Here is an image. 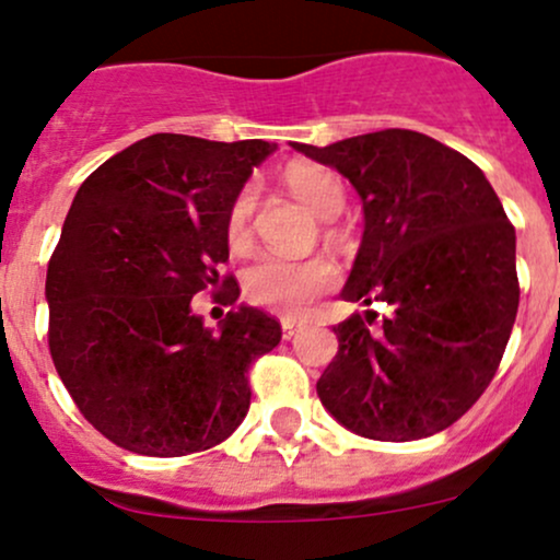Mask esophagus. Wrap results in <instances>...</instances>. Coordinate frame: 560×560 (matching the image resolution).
<instances>
[{"instance_id": "esophagus-1", "label": "esophagus", "mask_w": 560, "mask_h": 560, "mask_svg": "<svg viewBox=\"0 0 560 560\" xmlns=\"http://www.w3.org/2000/svg\"><path fill=\"white\" fill-rule=\"evenodd\" d=\"M298 331H300V324H298V320H292V318H284V320H281V337H284V339H292L294 334H298Z\"/></svg>"}]
</instances>
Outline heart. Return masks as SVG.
<instances>
[{"label": "heart", "instance_id": "1", "mask_svg": "<svg viewBox=\"0 0 560 560\" xmlns=\"http://www.w3.org/2000/svg\"><path fill=\"white\" fill-rule=\"evenodd\" d=\"M284 184L305 208L318 218H334L345 205V186L329 168L318 163L298 160L284 168ZM255 195L253 189H242L231 202L226 218V236L231 244H242L249 236V218H253ZM337 284V268L324 258L284 260L273 255H260L244 271V294L249 302L271 307L287 316H302L318 294L329 292Z\"/></svg>", "mask_w": 560, "mask_h": 560}]
</instances>
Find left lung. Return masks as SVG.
Returning <instances> with one entry per match:
<instances>
[{
	"mask_svg": "<svg viewBox=\"0 0 560 560\" xmlns=\"http://www.w3.org/2000/svg\"><path fill=\"white\" fill-rule=\"evenodd\" d=\"M292 147L361 195L363 240L342 298L389 307L378 334L358 313L334 326L320 402L369 440L442 432L492 382L516 320V231L503 205L471 160L408 128Z\"/></svg>",
	"mask_w": 560,
	"mask_h": 560,
	"instance_id": "left-lung-1",
	"label": "left lung"
}]
</instances>
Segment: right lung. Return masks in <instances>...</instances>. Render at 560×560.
<instances>
[{"mask_svg":"<svg viewBox=\"0 0 560 560\" xmlns=\"http://www.w3.org/2000/svg\"><path fill=\"white\" fill-rule=\"evenodd\" d=\"M273 150L152 133L75 191L47 268L49 352L83 419L118 447L199 453L247 416L249 363L279 345V320L240 305L213 331L191 298L221 284L231 202ZM223 287L236 302V281Z\"/></svg>","mask_w":560,"mask_h":560,"instance_id":"add662e5","label":"right lung"}]
</instances>
